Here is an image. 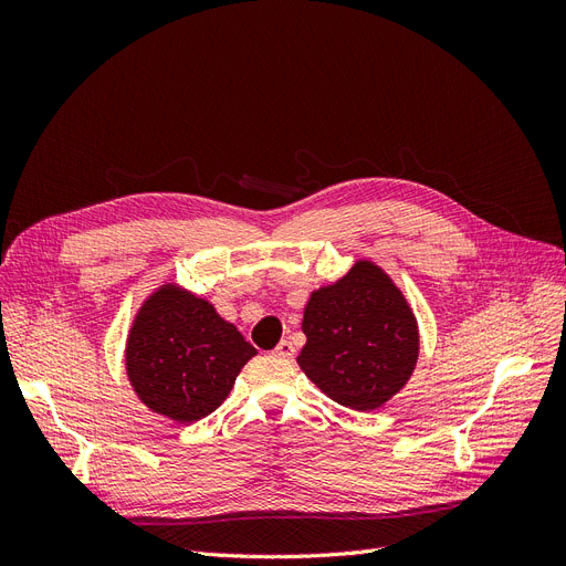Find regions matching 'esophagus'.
Listing matches in <instances>:
<instances>
[{
	"mask_svg": "<svg viewBox=\"0 0 566 566\" xmlns=\"http://www.w3.org/2000/svg\"><path fill=\"white\" fill-rule=\"evenodd\" d=\"M273 356H279V358H293L295 356V345L290 339H283V342H279V347L273 349Z\"/></svg>",
	"mask_w": 566,
	"mask_h": 566,
	"instance_id": "esophagus-1",
	"label": "esophagus"
}]
</instances>
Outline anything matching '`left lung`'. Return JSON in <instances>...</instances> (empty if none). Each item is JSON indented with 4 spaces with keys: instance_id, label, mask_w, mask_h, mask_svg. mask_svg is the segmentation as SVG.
Returning <instances> with one entry per match:
<instances>
[{
    "instance_id": "left-lung-1",
    "label": "left lung",
    "mask_w": 566,
    "mask_h": 566,
    "mask_svg": "<svg viewBox=\"0 0 566 566\" xmlns=\"http://www.w3.org/2000/svg\"><path fill=\"white\" fill-rule=\"evenodd\" d=\"M297 364L325 397L375 410L406 387L418 366L420 331L401 287L373 260L312 290Z\"/></svg>"
}]
</instances>
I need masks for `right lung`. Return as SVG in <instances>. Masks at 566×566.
<instances>
[{
  "label": "right lung",
  "mask_w": 566,
  "mask_h": 566,
  "mask_svg": "<svg viewBox=\"0 0 566 566\" xmlns=\"http://www.w3.org/2000/svg\"><path fill=\"white\" fill-rule=\"evenodd\" d=\"M256 349L208 297L165 281L136 310L125 342L127 380L148 410L191 424L217 410Z\"/></svg>",
  "instance_id": "right-lung-1"
}]
</instances>
